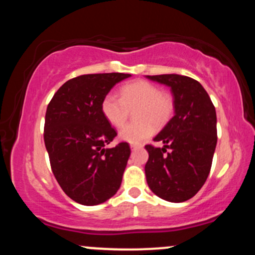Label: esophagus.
<instances>
[{
    "instance_id": "obj_1",
    "label": "esophagus",
    "mask_w": 255,
    "mask_h": 255,
    "mask_svg": "<svg viewBox=\"0 0 255 255\" xmlns=\"http://www.w3.org/2000/svg\"><path fill=\"white\" fill-rule=\"evenodd\" d=\"M141 147H142V145H140V144H131L130 145L131 150H136V148H141Z\"/></svg>"
}]
</instances>
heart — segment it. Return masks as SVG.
Returning a JSON list of instances; mask_svg holds the SVG:
<instances>
[{
    "instance_id": "heart-1",
    "label": "heart",
    "mask_w": 255,
    "mask_h": 255,
    "mask_svg": "<svg viewBox=\"0 0 255 255\" xmlns=\"http://www.w3.org/2000/svg\"><path fill=\"white\" fill-rule=\"evenodd\" d=\"M118 97L108 93L102 101V114L114 127H122L128 120L130 110H135L139 122L126 125L119 137L129 144H140L150 137L156 127H163L170 121L175 111V102L171 95L163 92L157 85L146 80H136L125 85Z\"/></svg>"
}]
</instances>
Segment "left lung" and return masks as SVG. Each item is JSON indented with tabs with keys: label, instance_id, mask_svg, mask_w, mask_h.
<instances>
[{
	"label": "left lung",
	"instance_id": "left-lung-1",
	"mask_svg": "<svg viewBox=\"0 0 255 255\" xmlns=\"http://www.w3.org/2000/svg\"><path fill=\"white\" fill-rule=\"evenodd\" d=\"M170 87L175 115L154 136L163 147L146 145V181L154 194L171 203L194 197L204 186L217 145V116L207 92L194 79L178 74L146 75Z\"/></svg>",
	"mask_w": 255,
	"mask_h": 255
}]
</instances>
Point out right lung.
I'll return each mask as SVG.
<instances>
[{"label": "right lung", "instance_id": "1", "mask_svg": "<svg viewBox=\"0 0 255 255\" xmlns=\"http://www.w3.org/2000/svg\"><path fill=\"white\" fill-rule=\"evenodd\" d=\"M130 74H85L64 83L46 108L44 142L51 170L75 203L93 206L116 194L130 154L102 114V101Z\"/></svg>", "mask_w": 255, "mask_h": 255}]
</instances>
